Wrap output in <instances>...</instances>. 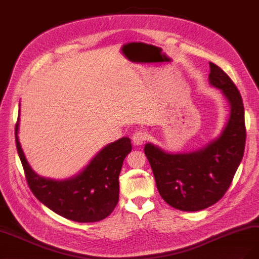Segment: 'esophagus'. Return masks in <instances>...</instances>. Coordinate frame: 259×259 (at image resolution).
I'll return each mask as SVG.
<instances>
[{"label":"esophagus","instance_id":"34e87169","mask_svg":"<svg viewBox=\"0 0 259 259\" xmlns=\"http://www.w3.org/2000/svg\"><path fill=\"white\" fill-rule=\"evenodd\" d=\"M147 139V135L145 131L143 130H139V131H136L135 133H133L132 136V142L135 143L136 145H142L143 143H144Z\"/></svg>","mask_w":259,"mask_h":259}]
</instances>
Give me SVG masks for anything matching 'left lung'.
<instances>
[{
	"instance_id": "8db88e82",
	"label": "left lung",
	"mask_w": 259,
	"mask_h": 259,
	"mask_svg": "<svg viewBox=\"0 0 259 259\" xmlns=\"http://www.w3.org/2000/svg\"><path fill=\"white\" fill-rule=\"evenodd\" d=\"M209 66L210 84L222 91L231 105L222 135L189 154H166L150 143L144 148L161 197L181 211H198L219 202L231 186L244 152L246 130L241 95L219 66Z\"/></svg>"
}]
</instances>
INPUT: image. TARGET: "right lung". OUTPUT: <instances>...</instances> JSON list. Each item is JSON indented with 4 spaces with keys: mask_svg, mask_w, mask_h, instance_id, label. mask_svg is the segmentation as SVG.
I'll list each match as a JSON object with an SVG mask.
<instances>
[{
    "mask_svg": "<svg viewBox=\"0 0 259 259\" xmlns=\"http://www.w3.org/2000/svg\"><path fill=\"white\" fill-rule=\"evenodd\" d=\"M18 130L19 115L15 128L17 151L27 185L39 202L74 222H98L112 213L118 203V176L122 162L132 149L129 138H121L105 146L79 175L56 181L40 177L28 165Z\"/></svg>",
    "mask_w": 259,
    "mask_h": 259,
    "instance_id": "obj_1",
    "label": "right lung"
}]
</instances>
